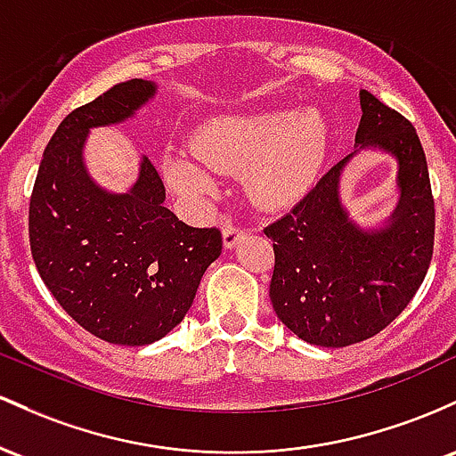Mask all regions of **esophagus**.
<instances>
[{
    "label": "esophagus",
    "instance_id": "34e87169",
    "mask_svg": "<svg viewBox=\"0 0 456 456\" xmlns=\"http://www.w3.org/2000/svg\"><path fill=\"white\" fill-rule=\"evenodd\" d=\"M243 230L239 226H234L232 222H226L222 226V237H224V245H226V249H234L239 245V241L243 239Z\"/></svg>",
    "mask_w": 456,
    "mask_h": 456
}]
</instances>
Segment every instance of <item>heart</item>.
Masks as SVG:
<instances>
[{
	"label": "heart",
	"mask_w": 456,
	"mask_h": 456,
	"mask_svg": "<svg viewBox=\"0 0 456 456\" xmlns=\"http://www.w3.org/2000/svg\"><path fill=\"white\" fill-rule=\"evenodd\" d=\"M327 148L330 133L323 118L293 110L215 118L191 140L193 157L211 172L245 170L249 196L269 208L289 207L310 191ZM197 162L183 152H167L163 174L178 196L208 200L217 191V183Z\"/></svg>",
	"instance_id": "obj_1"
}]
</instances>
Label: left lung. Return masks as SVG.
<instances>
[{
    "mask_svg": "<svg viewBox=\"0 0 456 456\" xmlns=\"http://www.w3.org/2000/svg\"><path fill=\"white\" fill-rule=\"evenodd\" d=\"M355 151L265 234L273 241L269 297L301 340L327 349L372 338L407 308L433 256L435 207L427 157L411 122L360 90ZM399 166V200L379 227H360L341 202V172L357 151Z\"/></svg>",
    "mask_w": 456,
    "mask_h": 456,
    "instance_id": "left-lung-1",
    "label": "left lung"
}]
</instances>
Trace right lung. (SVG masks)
<instances>
[{"label": "right lung", "mask_w": 456, "mask_h": 456, "mask_svg": "<svg viewBox=\"0 0 456 456\" xmlns=\"http://www.w3.org/2000/svg\"><path fill=\"white\" fill-rule=\"evenodd\" d=\"M157 84L131 79L70 111L45 148L29 202V245L51 295L96 338L144 346L185 319L222 254L217 228L178 222L146 155L126 191L101 187L86 167L90 131L129 120Z\"/></svg>", "instance_id": "right-lung-1"}]
</instances>
